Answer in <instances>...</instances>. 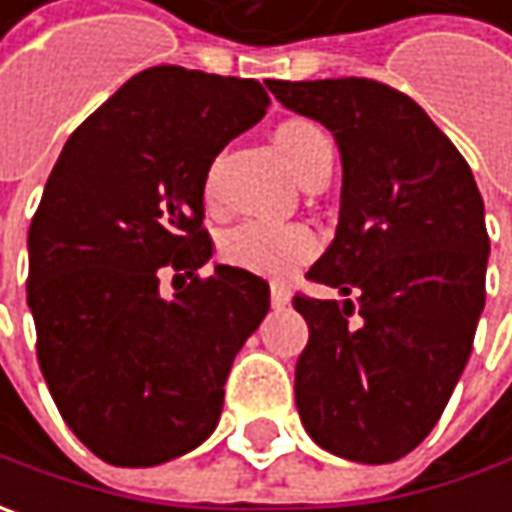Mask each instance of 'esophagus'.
<instances>
[{
    "label": "esophagus",
    "mask_w": 512,
    "mask_h": 512,
    "mask_svg": "<svg viewBox=\"0 0 512 512\" xmlns=\"http://www.w3.org/2000/svg\"><path fill=\"white\" fill-rule=\"evenodd\" d=\"M270 302H273L276 310H282V307L290 302V290H287V285H282V282H273V285H270Z\"/></svg>",
    "instance_id": "esophagus-1"
}]
</instances>
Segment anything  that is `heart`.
<instances>
[{
  "label": "heart",
  "mask_w": 512,
  "mask_h": 512,
  "mask_svg": "<svg viewBox=\"0 0 512 512\" xmlns=\"http://www.w3.org/2000/svg\"><path fill=\"white\" fill-rule=\"evenodd\" d=\"M273 142L293 170L296 179L305 176L319 153L330 150L325 130L307 119H287L282 122ZM207 190L213 193V173L207 179ZM316 250V239L307 227L299 225H270V222H247L230 230L222 239V256L230 265L245 267L250 273H262L273 279H285L305 265Z\"/></svg>",
  "instance_id": "heart-1"
}]
</instances>
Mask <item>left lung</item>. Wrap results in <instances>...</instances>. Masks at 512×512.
<instances>
[{
  "label": "left lung",
  "instance_id": "left-lung-1",
  "mask_svg": "<svg viewBox=\"0 0 512 512\" xmlns=\"http://www.w3.org/2000/svg\"><path fill=\"white\" fill-rule=\"evenodd\" d=\"M342 153L336 236L296 296L310 339L296 362L307 436L350 462L407 456L436 427L473 350L490 239L470 165L410 96L373 79H267Z\"/></svg>",
  "mask_w": 512,
  "mask_h": 512
}]
</instances>
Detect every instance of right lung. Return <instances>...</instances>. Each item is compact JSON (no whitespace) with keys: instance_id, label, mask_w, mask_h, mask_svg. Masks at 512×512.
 I'll use <instances>...</instances> for the list:
<instances>
[{"instance_id":"add662e5","label":"right lung","mask_w":512,"mask_h":512,"mask_svg":"<svg viewBox=\"0 0 512 512\" xmlns=\"http://www.w3.org/2000/svg\"><path fill=\"white\" fill-rule=\"evenodd\" d=\"M256 79L159 65L70 133L28 233V307L50 396L102 462L153 467L216 430L236 353L270 285L213 265L205 182L267 113ZM190 278L173 297L161 267Z\"/></svg>"}]
</instances>
